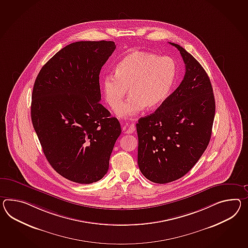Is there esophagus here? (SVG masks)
<instances>
[{
    "label": "esophagus",
    "instance_id": "esophagus-1",
    "mask_svg": "<svg viewBox=\"0 0 248 248\" xmlns=\"http://www.w3.org/2000/svg\"><path fill=\"white\" fill-rule=\"evenodd\" d=\"M123 128H124V133H128V134L133 133V132L135 131V125H134V124H125Z\"/></svg>",
    "mask_w": 248,
    "mask_h": 248
}]
</instances>
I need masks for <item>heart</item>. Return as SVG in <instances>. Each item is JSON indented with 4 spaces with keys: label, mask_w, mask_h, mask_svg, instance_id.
I'll return each mask as SVG.
<instances>
[{
    "label": "heart",
    "mask_w": 248,
    "mask_h": 248,
    "mask_svg": "<svg viewBox=\"0 0 248 248\" xmlns=\"http://www.w3.org/2000/svg\"><path fill=\"white\" fill-rule=\"evenodd\" d=\"M175 78L174 62L145 51H133L115 67V76L105 75L101 91L112 109L118 108L128 91L129 97L116 109V115L127 118L140 110L158 108L169 97Z\"/></svg>",
    "instance_id": "obj_1"
}]
</instances>
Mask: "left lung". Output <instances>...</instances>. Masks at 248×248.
Here are the masks:
<instances>
[{
  "label": "left lung",
  "mask_w": 248,
  "mask_h": 248,
  "mask_svg": "<svg viewBox=\"0 0 248 248\" xmlns=\"http://www.w3.org/2000/svg\"><path fill=\"white\" fill-rule=\"evenodd\" d=\"M186 64L180 85L159 108L140 118L138 165L147 179L157 184L186 175L205 151L212 136L215 99L204 69L179 45Z\"/></svg>",
  "instance_id": "1"
}]
</instances>
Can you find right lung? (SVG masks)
Wrapping results in <instances>:
<instances>
[{
  "instance_id": "right-lung-1",
  "label": "right lung",
  "mask_w": 248,
  "mask_h": 248,
  "mask_svg": "<svg viewBox=\"0 0 248 248\" xmlns=\"http://www.w3.org/2000/svg\"><path fill=\"white\" fill-rule=\"evenodd\" d=\"M113 41H79L61 49L42 67L32 92L31 120L44 154L70 181L91 184L108 173L121 134L101 99L99 73Z\"/></svg>"
}]
</instances>
